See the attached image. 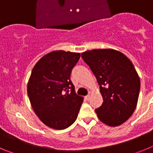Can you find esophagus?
Masks as SVG:
<instances>
[{
	"instance_id": "obj_1",
	"label": "esophagus",
	"mask_w": 153,
	"mask_h": 153,
	"mask_svg": "<svg viewBox=\"0 0 153 153\" xmlns=\"http://www.w3.org/2000/svg\"><path fill=\"white\" fill-rule=\"evenodd\" d=\"M90 95H87V96H86V97H85V99H86V100H90Z\"/></svg>"
}]
</instances>
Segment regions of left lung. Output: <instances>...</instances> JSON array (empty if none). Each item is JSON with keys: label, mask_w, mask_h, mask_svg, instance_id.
Segmentation results:
<instances>
[{"label": "left lung", "mask_w": 153, "mask_h": 153, "mask_svg": "<svg viewBox=\"0 0 153 153\" xmlns=\"http://www.w3.org/2000/svg\"><path fill=\"white\" fill-rule=\"evenodd\" d=\"M95 75L103 102L95 110L101 122L118 126L134 113L140 90V76L129 58L113 49L81 53Z\"/></svg>", "instance_id": "8db88e82"}]
</instances>
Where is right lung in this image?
Returning a JSON list of instances; mask_svg holds the SVG:
<instances>
[{"mask_svg":"<svg viewBox=\"0 0 153 153\" xmlns=\"http://www.w3.org/2000/svg\"><path fill=\"white\" fill-rule=\"evenodd\" d=\"M79 57V53L51 51L32 70L27 83L30 102L39 119L52 129H66L77 118L83 97L76 94L70 74Z\"/></svg>","mask_w":153,"mask_h":153,"instance_id":"right-lung-1","label":"right lung"}]
</instances>
